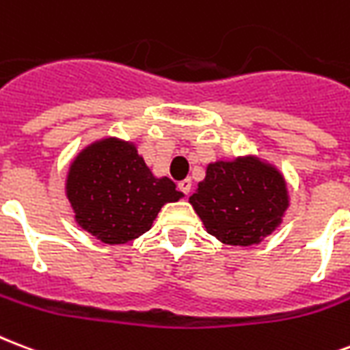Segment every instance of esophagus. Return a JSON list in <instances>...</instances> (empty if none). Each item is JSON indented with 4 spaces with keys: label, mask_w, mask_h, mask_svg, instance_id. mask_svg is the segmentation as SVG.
Returning a JSON list of instances; mask_svg holds the SVG:
<instances>
[{
    "label": "esophagus",
    "mask_w": 350,
    "mask_h": 350,
    "mask_svg": "<svg viewBox=\"0 0 350 350\" xmlns=\"http://www.w3.org/2000/svg\"><path fill=\"white\" fill-rule=\"evenodd\" d=\"M191 185H193V183H191V180H183V181H180V183H178V187H180V191L183 194L191 193Z\"/></svg>",
    "instance_id": "1"
}]
</instances>
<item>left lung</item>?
I'll list each match as a JSON object with an SVG mask.
<instances>
[{
    "mask_svg": "<svg viewBox=\"0 0 350 350\" xmlns=\"http://www.w3.org/2000/svg\"><path fill=\"white\" fill-rule=\"evenodd\" d=\"M189 202L207 233L228 246L260 244L290 205L284 176L255 156L207 165Z\"/></svg>",
    "mask_w": 350,
    "mask_h": 350,
    "instance_id": "1",
    "label": "left lung"
}]
</instances>
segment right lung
I'll return each mask as SVG.
<instances>
[{"label": "right lung", "mask_w": 350, "mask_h": 350, "mask_svg": "<svg viewBox=\"0 0 350 350\" xmlns=\"http://www.w3.org/2000/svg\"><path fill=\"white\" fill-rule=\"evenodd\" d=\"M66 196L80 228L113 246L146 233L161 207L183 193L169 178L152 174L133 143L106 137L71 161Z\"/></svg>", "instance_id": "obj_1"}]
</instances>
